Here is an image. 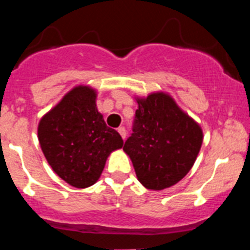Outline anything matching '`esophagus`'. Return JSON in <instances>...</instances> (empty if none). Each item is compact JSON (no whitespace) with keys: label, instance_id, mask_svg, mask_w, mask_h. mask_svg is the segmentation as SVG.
<instances>
[{"label":"esophagus","instance_id":"1","mask_svg":"<svg viewBox=\"0 0 250 250\" xmlns=\"http://www.w3.org/2000/svg\"><path fill=\"white\" fill-rule=\"evenodd\" d=\"M118 131H119V134H120V135H121V138H123V139L126 138V130H125V127L120 126L118 129Z\"/></svg>","mask_w":250,"mask_h":250}]
</instances>
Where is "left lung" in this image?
I'll use <instances>...</instances> for the list:
<instances>
[{
  "label": "left lung",
  "mask_w": 250,
  "mask_h": 250,
  "mask_svg": "<svg viewBox=\"0 0 250 250\" xmlns=\"http://www.w3.org/2000/svg\"><path fill=\"white\" fill-rule=\"evenodd\" d=\"M136 101L132 134L124 151L139 182L146 189L163 190L180 182L194 165L202 147V127L164 92Z\"/></svg>",
  "instance_id": "obj_1"
}]
</instances>
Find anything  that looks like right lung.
Here are the masks:
<instances>
[{
    "label": "right lung",
    "instance_id": "1",
    "mask_svg": "<svg viewBox=\"0 0 250 250\" xmlns=\"http://www.w3.org/2000/svg\"><path fill=\"white\" fill-rule=\"evenodd\" d=\"M39 141L52 170L75 188L94 185L106 159L124 141L105 124L96 107V91L76 86L39 124Z\"/></svg>",
    "mask_w": 250,
    "mask_h": 250
}]
</instances>
